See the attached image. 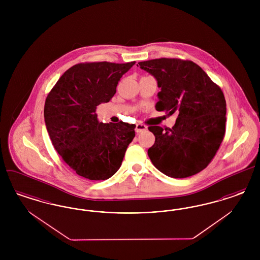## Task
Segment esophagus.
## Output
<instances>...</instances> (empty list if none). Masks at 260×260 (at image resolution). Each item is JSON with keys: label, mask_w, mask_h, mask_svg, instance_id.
<instances>
[{"label": "esophagus", "mask_w": 260, "mask_h": 260, "mask_svg": "<svg viewBox=\"0 0 260 260\" xmlns=\"http://www.w3.org/2000/svg\"><path fill=\"white\" fill-rule=\"evenodd\" d=\"M147 129V126L145 125L144 124H136V132L137 134H139V133H142V132H144V131H146Z\"/></svg>", "instance_id": "34e87169"}]
</instances>
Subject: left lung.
Returning <instances> with one entry per match:
<instances>
[{
    "label": "left lung",
    "instance_id": "1",
    "mask_svg": "<svg viewBox=\"0 0 260 260\" xmlns=\"http://www.w3.org/2000/svg\"><path fill=\"white\" fill-rule=\"evenodd\" d=\"M138 64L161 87L156 110L178 114L172 128L148 126L155 136L148 149L150 160L173 178L200 173L212 161L225 135L226 101L221 88L191 60L164 57Z\"/></svg>",
    "mask_w": 260,
    "mask_h": 260
}]
</instances>
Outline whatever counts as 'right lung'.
<instances>
[{"label": "right lung", "mask_w": 260, "mask_h": 260, "mask_svg": "<svg viewBox=\"0 0 260 260\" xmlns=\"http://www.w3.org/2000/svg\"><path fill=\"white\" fill-rule=\"evenodd\" d=\"M136 61L84 62L64 72L45 102L44 117L51 143L62 160L89 180H105L120 169L136 136V124H103L96 107L109 102Z\"/></svg>", "instance_id": "add662e5"}]
</instances>
